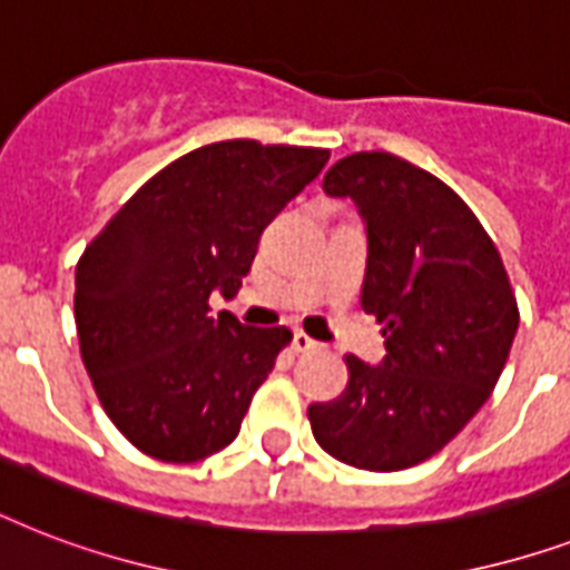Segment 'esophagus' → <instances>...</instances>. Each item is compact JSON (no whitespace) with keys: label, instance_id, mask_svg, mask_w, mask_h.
Listing matches in <instances>:
<instances>
[{"label":"esophagus","instance_id":"1","mask_svg":"<svg viewBox=\"0 0 570 570\" xmlns=\"http://www.w3.org/2000/svg\"><path fill=\"white\" fill-rule=\"evenodd\" d=\"M316 346H320V343H316V340H313V337H307L304 331H295V334H293V348H295V352H311V348H316Z\"/></svg>","mask_w":570,"mask_h":570}]
</instances>
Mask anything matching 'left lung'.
<instances>
[{
  "mask_svg": "<svg viewBox=\"0 0 570 570\" xmlns=\"http://www.w3.org/2000/svg\"><path fill=\"white\" fill-rule=\"evenodd\" d=\"M366 227V313L384 325L379 366L348 357V387L307 407L313 438L343 464L414 468L491 396L518 334L500 250L455 191L390 154L340 159L322 180Z\"/></svg>",
  "mask_w": 570,
  "mask_h": 570,
  "instance_id": "1",
  "label": "left lung"
}]
</instances>
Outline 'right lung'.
Returning <instances> with one entry per match:
<instances>
[{
  "label": "right lung",
  "mask_w": 570,
  "mask_h": 570,
  "mask_svg": "<svg viewBox=\"0 0 570 570\" xmlns=\"http://www.w3.org/2000/svg\"><path fill=\"white\" fill-rule=\"evenodd\" d=\"M316 147L215 141L147 180L76 266L82 364L132 446L186 464L239 434L293 334L213 316L250 272L259 233L328 163Z\"/></svg>",
  "instance_id": "1"
}]
</instances>
